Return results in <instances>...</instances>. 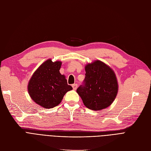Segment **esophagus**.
Segmentation results:
<instances>
[{
  "mask_svg": "<svg viewBox=\"0 0 151 151\" xmlns=\"http://www.w3.org/2000/svg\"><path fill=\"white\" fill-rule=\"evenodd\" d=\"M72 87H73V90H76V88H77V87H78V85L77 84H73V85H72Z\"/></svg>",
  "mask_w": 151,
  "mask_h": 151,
  "instance_id": "1",
  "label": "esophagus"
}]
</instances>
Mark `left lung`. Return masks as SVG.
<instances>
[{
  "instance_id": "1",
  "label": "left lung",
  "mask_w": 151,
  "mask_h": 151,
  "mask_svg": "<svg viewBox=\"0 0 151 151\" xmlns=\"http://www.w3.org/2000/svg\"><path fill=\"white\" fill-rule=\"evenodd\" d=\"M83 85L76 92L87 108L99 111L113 103L119 90L117 79L114 70L100 60L88 63L85 67Z\"/></svg>"
}]
</instances>
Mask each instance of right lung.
<instances>
[{
    "label": "right lung",
    "instance_id": "right-lung-1",
    "mask_svg": "<svg viewBox=\"0 0 151 151\" xmlns=\"http://www.w3.org/2000/svg\"><path fill=\"white\" fill-rule=\"evenodd\" d=\"M61 65L60 61L52 62L48 59L38 67L29 81V95L43 108L51 109L58 105L66 93L73 89L68 85L65 76L60 73Z\"/></svg>",
    "mask_w": 151,
    "mask_h": 151
}]
</instances>
